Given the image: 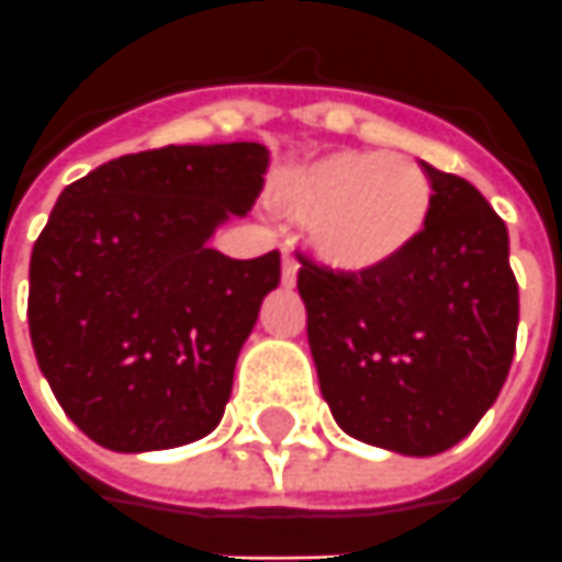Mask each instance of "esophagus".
<instances>
[{"instance_id":"1","label":"esophagus","mask_w":562,"mask_h":562,"mask_svg":"<svg viewBox=\"0 0 562 562\" xmlns=\"http://www.w3.org/2000/svg\"><path fill=\"white\" fill-rule=\"evenodd\" d=\"M296 274H300V262L293 259V254H284V257H281V284H284V288H293V284H296Z\"/></svg>"}]
</instances>
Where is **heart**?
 Returning a JSON list of instances; mask_svg holds the SVG:
<instances>
[{"label": "heart", "mask_w": 562, "mask_h": 562, "mask_svg": "<svg viewBox=\"0 0 562 562\" xmlns=\"http://www.w3.org/2000/svg\"><path fill=\"white\" fill-rule=\"evenodd\" d=\"M278 207L305 223L321 262L370 272L406 254L431 214V183L401 153L339 149L293 168L278 183Z\"/></svg>", "instance_id": "b5f03b06"}]
</instances>
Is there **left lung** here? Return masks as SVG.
Segmentation results:
<instances>
[{
    "instance_id": "8db88e82",
    "label": "left lung",
    "mask_w": 562,
    "mask_h": 562,
    "mask_svg": "<svg viewBox=\"0 0 562 562\" xmlns=\"http://www.w3.org/2000/svg\"><path fill=\"white\" fill-rule=\"evenodd\" d=\"M422 168L431 214L406 254L361 274L300 259L296 278L333 419L401 456H437L474 431L508 379L520 318L508 226L468 180Z\"/></svg>"
}]
</instances>
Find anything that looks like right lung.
<instances>
[{
	"mask_svg": "<svg viewBox=\"0 0 562 562\" xmlns=\"http://www.w3.org/2000/svg\"><path fill=\"white\" fill-rule=\"evenodd\" d=\"M262 143H186L112 158L69 183L30 257V339L57 404L115 452L211 435L235 361L281 281V254L211 238L262 192Z\"/></svg>",
	"mask_w": 562,
	"mask_h": 562,
	"instance_id": "add662e5",
	"label": "right lung"
}]
</instances>
